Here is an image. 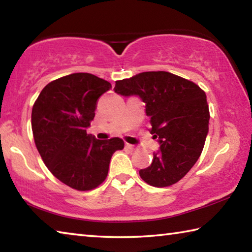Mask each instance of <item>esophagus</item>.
<instances>
[{
  "mask_svg": "<svg viewBox=\"0 0 252 252\" xmlns=\"http://www.w3.org/2000/svg\"><path fill=\"white\" fill-rule=\"evenodd\" d=\"M126 149H127V150H134L135 147H134V146H132V144L126 143Z\"/></svg>",
  "mask_w": 252,
  "mask_h": 252,
  "instance_id": "34e87169",
  "label": "esophagus"
}]
</instances>
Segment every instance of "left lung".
Instances as JSON below:
<instances>
[{
  "mask_svg": "<svg viewBox=\"0 0 252 252\" xmlns=\"http://www.w3.org/2000/svg\"><path fill=\"white\" fill-rule=\"evenodd\" d=\"M114 92L139 96L146 103L150 132L160 144L140 177L153 187L174 185L198 161L206 142L210 120L206 93L191 81L164 71L117 81Z\"/></svg>",
  "mask_w": 252,
  "mask_h": 252,
  "instance_id": "left-lung-1",
  "label": "left lung"
}]
</instances>
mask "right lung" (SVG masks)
I'll list each match as a JSON object with an SVG mask.
<instances>
[{
	"instance_id": "add662e5",
	"label": "right lung",
	"mask_w": 252,
	"mask_h": 252,
	"mask_svg": "<svg viewBox=\"0 0 252 252\" xmlns=\"http://www.w3.org/2000/svg\"><path fill=\"white\" fill-rule=\"evenodd\" d=\"M112 88L90 73H73L45 85L32 109L34 142L55 178L79 191L105 180L111 157L122 150L119 138L96 140L87 133L96 101Z\"/></svg>"
}]
</instances>
